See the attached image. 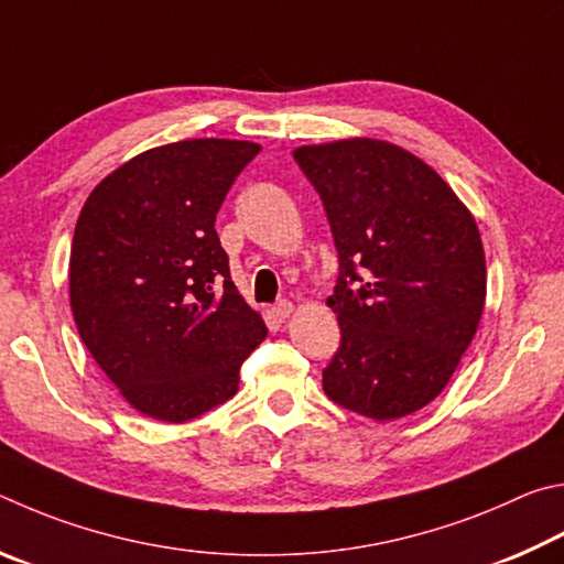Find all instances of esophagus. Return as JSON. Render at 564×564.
<instances>
[{"label": "esophagus", "instance_id": "esophagus-1", "mask_svg": "<svg viewBox=\"0 0 564 564\" xmlns=\"http://www.w3.org/2000/svg\"><path fill=\"white\" fill-rule=\"evenodd\" d=\"M294 312V307H292V302H280V304H274L272 307V319H276V322H284V319H290V314Z\"/></svg>", "mask_w": 564, "mask_h": 564}]
</instances>
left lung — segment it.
<instances>
[{"label": "left lung", "instance_id": "1", "mask_svg": "<svg viewBox=\"0 0 564 564\" xmlns=\"http://www.w3.org/2000/svg\"><path fill=\"white\" fill-rule=\"evenodd\" d=\"M327 210L339 252L327 300L341 347L322 371L327 397L397 421L438 397L486 307V252L453 187L379 138L294 148Z\"/></svg>", "mask_w": 564, "mask_h": 564}]
</instances>
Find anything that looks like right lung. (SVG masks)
<instances>
[{"instance_id": "obj_1", "label": "right lung", "mask_w": 564, "mask_h": 564, "mask_svg": "<svg viewBox=\"0 0 564 564\" xmlns=\"http://www.w3.org/2000/svg\"><path fill=\"white\" fill-rule=\"evenodd\" d=\"M260 143L193 138L138 153L86 197L68 260L78 337L148 419L232 399L267 327L230 280L215 215Z\"/></svg>"}]
</instances>
